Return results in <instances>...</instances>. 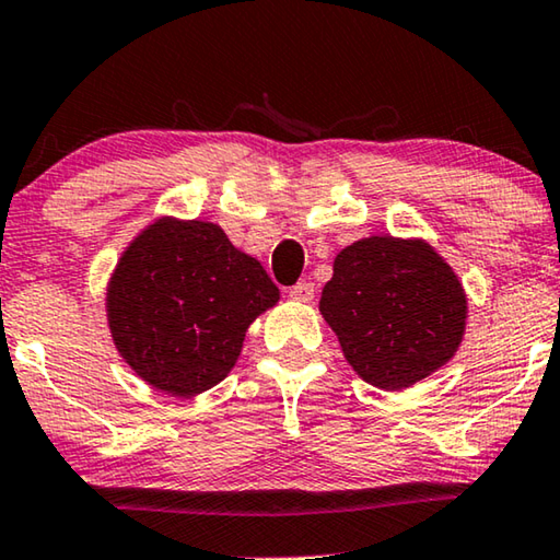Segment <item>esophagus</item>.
<instances>
[{
    "label": "esophagus",
    "mask_w": 560,
    "mask_h": 560,
    "mask_svg": "<svg viewBox=\"0 0 560 560\" xmlns=\"http://www.w3.org/2000/svg\"><path fill=\"white\" fill-rule=\"evenodd\" d=\"M289 296L294 301H301V304H308V301H314V283L299 281L296 287L289 289Z\"/></svg>",
    "instance_id": "34e87169"
}]
</instances>
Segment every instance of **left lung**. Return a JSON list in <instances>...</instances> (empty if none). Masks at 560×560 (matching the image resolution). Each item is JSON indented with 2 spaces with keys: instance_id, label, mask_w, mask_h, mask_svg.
Wrapping results in <instances>:
<instances>
[{
  "instance_id": "1",
  "label": "left lung",
  "mask_w": 560,
  "mask_h": 560,
  "mask_svg": "<svg viewBox=\"0 0 560 560\" xmlns=\"http://www.w3.org/2000/svg\"><path fill=\"white\" fill-rule=\"evenodd\" d=\"M318 312L366 384L401 392L454 359L468 301L423 238L369 236L336 254Z\"/></svg>"
}]
</instances>
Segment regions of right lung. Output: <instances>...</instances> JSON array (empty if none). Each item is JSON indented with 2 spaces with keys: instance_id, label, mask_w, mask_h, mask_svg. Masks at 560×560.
Segmentation results:
<instances>
[{
  "instance_id": "1",
  "label": "right lung",
  "mask_w": 560,
  "mask_h": 560,
  "mask_svg": "<svg viewBox=\"0 0 560 560\" xmlns=\"http://www.w3.org/2000/svg\"><path fill=\"white\" fill-rule=\"evenodd\" d=\"M277 301V283L221 226L162 217L121 254L106 322L139 378L189 398L226 378L246 328Z\"/></svg>"
}]
</instances>
